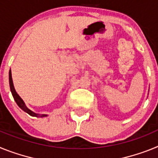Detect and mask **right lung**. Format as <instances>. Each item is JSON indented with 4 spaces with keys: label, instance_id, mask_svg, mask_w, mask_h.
I'll return each instance as SVG.
<instances>
[{
    "label": "right lung",
    "instance_id": "obj_1",
    "mask_svg": "<svg viewBox=\"0 0 158 158\" xmlns=\"http://www.w3.org/2000/svg\"><path fill=\"white\" fill-rule=\"evenodd\" d=\"M9 85H10V89L11 92H12V96H13L14 100L16 101V103L17 104V105L19 106L20 108H21L23 111H24L25 112H27V114H29L31 116L38 117V118H43V117L47 116V115H44V114H37V113H35L34 111H31L29 108H27V106L25 105L23 100L20 98V96L17 94V93L15 90V88L13 85V82H12V72H11V69L9 70Z\"/></svg>",
    "mask_w": 158,
    "mask_h": 158
}]
</instances>
